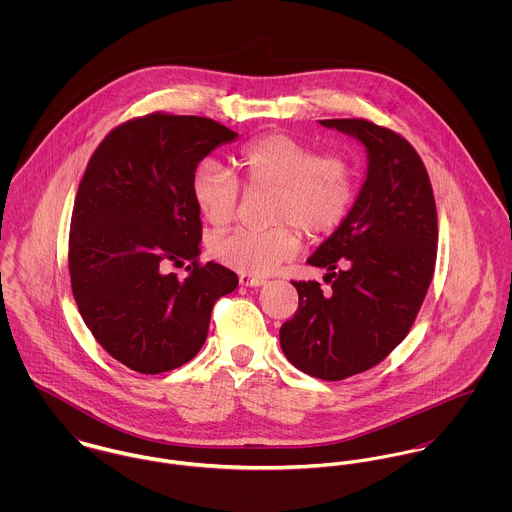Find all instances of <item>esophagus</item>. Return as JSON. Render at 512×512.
I'll use <instances>...</instances> for the list:
<instances>
[{"instance_id": "1", "label": "esophagus", "mask_w": 512, "mask_h": 512, "mask_svg": "<svg viewBox=\"0 0 512 512\" xmlns=\"http://www.w3.org/2000/svg\"><path fill=\"white\" fill-rule=\"evenodd\" d=\"M238 282H240V286H244V288H260V286L266 284V280L254 278V276H246V274H242V276L238 278Z\"/></svg>"}]
</instances>
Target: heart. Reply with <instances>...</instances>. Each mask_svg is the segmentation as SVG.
<instances>
[{
    "label": "heart",
    "mask_w": 512,
    "mask_h": 512,
    "mask_svg": "<svg viewBox=\"0 0 512 512\" xmlns=\"http://www.w3.org/2000/svg\"><path fill=\"white\" fill-rule=\"evenodd\" d=\"M240 167L254 189H272L268 230L238 228L211 240L213 256L246 276L274 274L299 250V231L309 238L333 232L347 219L357 179L351 163L288 134H270L240 151ZM201 215L213 226L230 224L240 201L238 179L219 161H205L191 183Z\"/></svg>",
    "instance_id": "b5f03b06"
}]
</instances>
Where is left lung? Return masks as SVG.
Wrapping results in <instances>:
<instances>
[{
  "instance_id": "obj_1",
  "label": "left lung",
  "mask_w": 512,
  "mask_h": 512,
  "mask_svg": "<svg viewBox=\"0 0 512 512\" xmlns=\"http://www.w3.org/2000/svg\"><path fill=\"white\" fill-rule=\"evenodd\" d=\"M366 151V177L339 228L307 260L331 292L293 282L299 307L280 329L286 359L321 380L378 365L408 335L434 276L438 215L428 171L404 138L366 120H319Z\"/></svg>"
}]
</instances>
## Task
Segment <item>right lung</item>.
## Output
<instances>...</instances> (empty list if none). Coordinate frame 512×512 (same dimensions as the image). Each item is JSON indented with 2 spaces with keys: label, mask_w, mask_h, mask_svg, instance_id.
<instances>
[{
  "label": "right lung",
  "mask_w": 512,
  "mask_h": 512,
  "mask_svg": "<svg viewBox=\"0 0 512 512\" xmlns=\"http://www.w3.org/2000/svg\"><path fill=\"white\" fill-rule=\"evenodd\" d=\"M236 132L211 118L149 114L112 130L94 151L74 201L69 268L78 311L122 365L157 374L205 345L215 301L234 292L232 270L201 254V211L191 183ZM189 259L185 281L169 263Z\"/></svg>",
  "instance_id": "1"
}]
</instances>
